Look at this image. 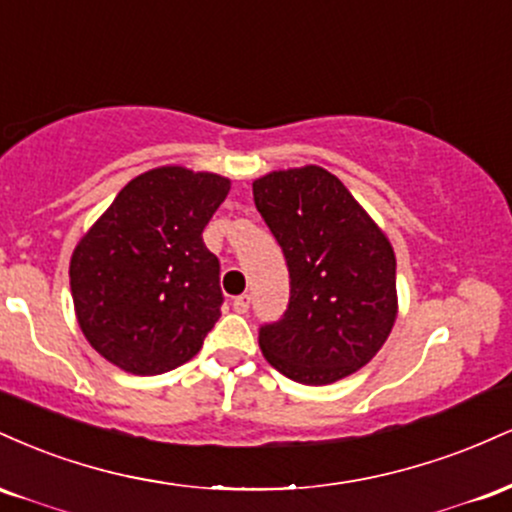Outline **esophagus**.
<instances>
[{
    "label": "esophagus",
    "instance_id": "esophagus-1",
    "mask_svg": "<svg viewBox=\"0 0 512 512\" xmlns=\"http://www.w3.org/2000/svg\"><path fill=\"white\" fill-rule=\"evenodd\" d=\"M248 308H250V296H248V293H243V296L233 298V310H236V313H248Z\"/></svg>",
    "mask_w": 512,
    "mask_h": 512
}]
</instances>
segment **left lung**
I'll return each mask as SVG.
<instances>
[{
	"label": "left lung",
	"instance_id": "8db88e82",
	"mask_svg": "<svg viewBox=\"0 0 512 512\" xmlns=\"http://www.w3.org/2000/svg\"><path fill=\"white\" fill-rule=\"evenodd\" d=\"M252 197L284 252L291 296L260 327L262 354L286 378L330 385L380 351L397 317L390 240L325 168L279 170Z\"/></svg>",
	"mask_w": 512,
	"mask_h": 512
}]
</instances>
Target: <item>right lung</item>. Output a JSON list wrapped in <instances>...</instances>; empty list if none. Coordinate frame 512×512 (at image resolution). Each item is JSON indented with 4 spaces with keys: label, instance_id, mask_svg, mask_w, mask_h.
<instances>
[{
    "label": "right lung",
    "instance_id": "add662e5",
    "mask_svg": "<svg viewBox=\"0 0 512 512\" xmlns=\"http://www.w3.org/2000/svg\"><path fill=\"white\" fill-rule=\"evenodd\" d=\"M231 182L154 168L127 182L76 245L69 281L81 332L134 375H161L202 349L221 317V264L202 231Z\"/></svg>",
    "mask_w": 512,
    "mask_h": 512
}]
</instances>
